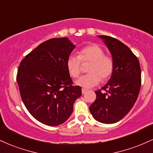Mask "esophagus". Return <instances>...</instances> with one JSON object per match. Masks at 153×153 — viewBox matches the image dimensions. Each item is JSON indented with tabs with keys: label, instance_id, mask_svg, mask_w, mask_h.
Returning <instances> with one entry per match:
<instances>
[{
	"label": "esophagus",
	"instance_id": "1",
	"mask_svg": "<svg viewBox=\"0 0 153 153\" xmlns=\"http://www.w3.org/2000/svg\"><path fill=\"white\" fill-rule=\"evenodd\" d=\"M87 92V90L85 88H82V94H84Z\"/></svg>",
	"mask_w": 153,
	"mask_h": 153
}]
</instances>
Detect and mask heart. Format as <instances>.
<instances>
[{
	"label": "heart",
	"instance_id": "obj_1",
	"mask_svg": "<svg viewBox=\"0 0 153 153\" xmlns=\"http://www.w3.org/2000/svg\"><path fill=\"white\" fill-rule=\"evenodd\" d=\"M82 62H91L88 68L90 73L80 76L75 81L79 86L90 88L97 85L102 79H106L111 76L114 70L112 59L104 55L102 48L96 45H90L82 48L79 52V55L71 54L67 59L66 65L70 75L77 78L81 72Z\"/></svg>",
	"mask_w": 153,
	"mask_h": 153
}]
</instances>
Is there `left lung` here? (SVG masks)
I'll return each instance as SVG.
<instances>
[{
  "instance_id": "8db88e82",
  "label": "left lung",
  "mask_w": 153,
  "mask_h": 153,
  "mask_svg": "<svg viewBox=\"0 0 153 153\" xmlns=\"http://www.w3.org/2000/svg\"><path fill=\"white\" fill-rule=\"evenodd\" d=\"M110 51L114 70L107 83L96 91V99L89 107L94 118L103 124L122 119L136 102L141 87V70L137 57L117 39L99 35Z\"/></svg>"
}]
</instances>
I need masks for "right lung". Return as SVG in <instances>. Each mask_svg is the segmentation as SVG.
<instances>
[{
	"label": "right lung",
	"mask_w": 153,
	"mask_h": 153,
	"mask_svg": "<svg viewBox=\"0 0 153 153\" xmlns=\"http://www.w3.org/2000/svg\"><path fill=\"white\" fill-rule=\"evenodd\" d=\"M75 45L67 37L51 39L21 62L16 81L23 103L34 118L48 126L66 122L81 88L73 85L67 59Z\"/></svg>",
	"instance_id": "right-lung-1"
}]
</instances>
